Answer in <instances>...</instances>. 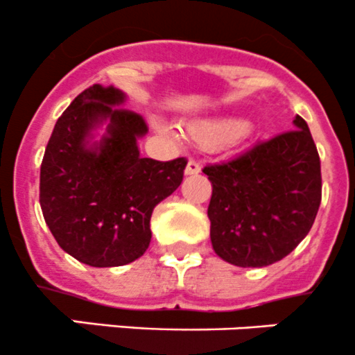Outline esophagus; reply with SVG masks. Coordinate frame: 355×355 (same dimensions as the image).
Listing matches in <instances>:
<instances>
[{
    "label": "esophagus",
    "instance_id": "1",
    "mask_svg": "<svg viewBox=\"0 0 355 355\" xmlns=\"http://www.w3.org/2000/svg\"><path fill=\"white\" fill-rule=\"evenodd\" d=\"M200 171V164L198 161L191 159L187 163V166H185V175H189V177H194V175H198Z\"/></svg>",
    "mask_w": 355,
    "mask_h": 355
}]
</instances>
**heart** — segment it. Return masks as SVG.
<instances>
[{
  "mask_svg": "<svg viewBox=\"0 0 355 355\" xmlns=\"http://www.w3.org/2000/svg\"><path fill=\"white\" fill-rule=\"evenodd\" d=\"M189 134L206 146L235 144L245 135L250 128L242 120L235 118H200L187 123Z\"/></svg>",
  "mask_w": 355,
  "mask_h": 355,
  "instance_id": "b5f03b06",
  "label": "heart"
}]
</instances>
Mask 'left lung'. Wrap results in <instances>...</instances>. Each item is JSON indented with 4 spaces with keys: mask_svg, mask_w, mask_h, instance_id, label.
I'll use <instances>...</instances> for the list:
<instances>
[{
    "mask_svg": "<svg viewBox=\"0 0 355 355\" xmlns=\"http://www.w3.org/2000/svg\"><path fill=\"white\" fill-rule=\"evenodd\" d=\"M293 128L202 170L213 185L211 245L234 266H270L313 227L321 202V163L299 114Z\"/></svg>",
    "mask_w": 355,
    "mask_h": 355,
    "instance_id": "left-lung-1",
    "label": "left lung"
}]
</instances>
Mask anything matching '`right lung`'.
Instances as JSON below:
<instances>
[{"mask_svg": "<svg viewBox=\"0 0 355 355\" xmlns=\"http://www.w3.org/2000/svg\"><path fill=\"white\" fill-rule=\"evenodd\" d=\"M127 94L94 84L53 128L41 164L39 202L58 245L94 268L123 266L151 242L153 209L182 184L187 161L142 157V116Z\"/></svg>", "mask_w": 355, "mask_h": 355, "instance_id": "1", "label": "right lung"}]
</instances>
